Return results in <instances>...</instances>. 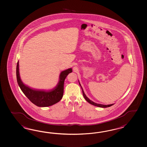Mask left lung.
<instances>
[{"label": "left lung", "mask_w": 147, "mask_h": 147, "mask_svg": "<svg viewBox=\"0 0 147 147\" xmlns=\"http://www.w3.org/2000/svg\"><path fill=\"white\" fill-rule=\"evenodd\" d=\"M79 85H80V86L81 88H82V92H83V96H84V98H85V100H86L88 102V103H90V104H91V105H95V106H96V107H101V108H107V107H110V106H111V105H113V104L109 105H101V104L96 103H95V102H93L92 101H91V100H90L87 97L86 95L84 93V90H83V88H82V86H81V85H80V83H79Z\"/></svg>", "instance_id": "left-lung-1"}]
</instances>
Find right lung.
I'll list each match as a JSON object with an SVG mask.
<instances>
[{"instance_id":"right-lung-1","label":"right lung","mask_w":147,"mask_h":147,"mask_svg":"<svg viewBox=\"0 0 147 147\" xmlns=\"http://www.w3.org/2000/svg\"><path fill=\"white\" fill-rule=\"evenodd\" d=\"M72 71V68H69L61 72L59 76V81L53 89L49 90H36L26 86L21 80L19 73L18 61L16 65V78L19 87L30 101L38 107H45L53 105L61 100L63 95L64 80L68 74Z\"/></svg>"}]
</instances>
